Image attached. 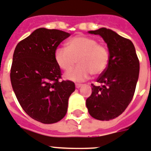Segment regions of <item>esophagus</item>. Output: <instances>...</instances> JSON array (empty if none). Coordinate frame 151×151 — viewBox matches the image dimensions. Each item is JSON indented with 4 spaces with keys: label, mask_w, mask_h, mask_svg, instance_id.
I'll return each mask as SVG.
<instances>
[{
    "label": "esophagus",
    "mask_w": 151,
    "mask_h": 151,
    "mask_svg": "<svg viewBox=\"0 0 151 151\" xmlns=\"http://www.w3.org/2000/svg\"><path fill=\"white\" fill-rule=\"evenodd\" d=\"M81 86H82V85H81V84H76V85H75L76 88H79Z\"/></svg>",
    "instance_id": "obj_1"
}]
</instances>
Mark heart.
<instances>
[{
    "label": "heart",
    "mask_w": 151,
    "mask_h": 151,
    "mask_svg": "<svg viewBox=\"0 0 151 151\" xmlns=\"http://www.w3.org/2000/svg\"><path fill=\"white\" fill-rule=\"evenodd\" d=\"M79 65L65 73V78L73 81L87 80L91 74L97 76L106 70L110 60L109 50L93 38L77 35L66 42V48L57 47L55 60L63 70H69L76 62Z\"/></svg>",
    "instance_id": "obj_1"
}]
</instances>
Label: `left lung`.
Returning a JSON list of instances; mask_svg holds the SVG:
<instances>
[{"label":"left lung","instance_id":"left-lung-1","mask_svg":"<svg viewBox=\"0 0 151 151\" xmlns=\"http://www.w3.org/2000/svg\"><path fill=\"white\" fill-rule=\"evenodd\" d=\"M88 32L103 38L110 60L106 70L96 79L99 86L92 84V94L86 100V106L94 119L110 120L121 115L133 98L139 61L134 44L128 39L105 27Z\"/></svg>","mask_w":151,"mask_h":151}]
</instances>
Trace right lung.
Here are the masks:
<instances>
[{
  "label": "right lung",
  "mask_w": 151,
  "mask_h": 151,
  "mask_svg": "<svg viewBox=\"0 0 151 151\" xmlns=\"http://www.w3.org/2000/svg\"><path fill=\"white\" fill-rule=\"evenodd\" d=\"M70 35L57 29L38 28L17 45L10 79L24 111L42 124L60 121L75 90L71 81H62L55 50Z\"/></svg>",
  "instance_id": "1"
}]
</instances>
